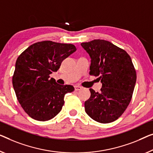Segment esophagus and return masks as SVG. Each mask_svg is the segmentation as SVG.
Returning <instances> with one entry per match:
<instances>
[{
	"instance_id": "1",
	"label": "esophagus",
	"mask_w": 153,
	"mask_h": 153,
	"mask_svg": "<svg viewBox=\"0 0 153 153\" xmlns=\"http://www.w3.org/2000/svg\"><path fill=\"white\" fill-rule=\"evenodd\" d=\"M74 88H75V91H77L81 90L82 88V86H75Z\"/></svg>"
}]
</instances>
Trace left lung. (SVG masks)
Returning <instances> with one entry per match:
<instances>
[{"instance_id":"8db88e82","label":"left lung","mask_w":153,"mask_h":153,"mask_svg":"<svg viewBox=\"0 0 153 153\" xmlns=\"http://www.w3.org/2000/svg\"><path fill=\"white\" fill-rule=\"evenodd\" d=\"M91 58L90 75L99 76L101 92L90 88L84 103L87 115L97 122L117 120L131 102L137 75L131 58L124 49L104 40L81 43Z\"/></svg>"}]
</instances>
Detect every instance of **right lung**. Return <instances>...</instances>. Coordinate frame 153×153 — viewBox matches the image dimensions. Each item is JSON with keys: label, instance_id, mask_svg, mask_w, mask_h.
Masks as SVG:
<instances>
[{"label": "right lung", "instance_id": "add662e5", "mask_svg": "<svg viewBox=\"0 0 153 153\" xmlns=\"http://www.w3.org/2000/svg\"><path fill=\"white\" fill-rule=\"evenodd\" d=\"M76 51L74 45L46 40L31 45L18 56L12 84L18 102L29 117L45 122L62 110L65 94L74 87L57 84L49 75Z\"/></svg>", "mask_w": 153, "mask_h": 153}]
</instances>
